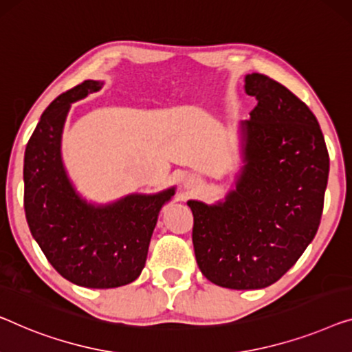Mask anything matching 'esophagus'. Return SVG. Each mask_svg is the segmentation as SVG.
<instances>
[{"label": "esophagus", "mask_w": 352, "mask_h": 352, "mask_svg": "<svg viewBox=\"0 0 352 352\" xmlns=\"http://www.w3.org/2000/svg\"><path fill=\"white\" fill-rule=\"evenodd\" d=\"M182 187L186 190H195V188L200 187V179L195 175H187L184 179H182Z\"/></svg>", "instance_id": "34e87169"}]
</instances>
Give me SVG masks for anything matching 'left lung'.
I'll use <instances>...</instances> for the list:
<instances>
[{
  "mask_svg": "<svg viewBox=\"0 0 352 352\" xmlns=\"http://www.w3.org/2000/svg\"><path fill=\"white\" fill-rule=\"evenodd\" d=\"M256 96L239 125L243 165L222 201L188 200L198 268L227 289H263L298 261L319 228L329 152L314 114L268 76H244Z\"/></svg>",
  "mask_w": 352,
  "mask_h": 352,
  "instance_id": "left-lung-1",
  "label": "left lung"
}]
</instances>
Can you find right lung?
<instances>
[{"label":"right lung","mask_w":352,"mask_h":352,"mask_svg":"<svg viewBox=\"0 0 352 352\" xmlns=\"http://www.w3.org/2000/svg\"><path fill=\"white\" fill-rule=\"evenodd\" d=\"M84 80L47 106L25 149V216L50 265L73 284L90 289L133 283L146 265L162 206L176 187L130 193L113 203H90L76 190L62 157V135L71 104L98 91Z\"/></svg>","instance_id":"1"}]
</instances>
